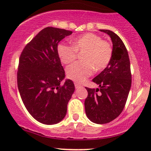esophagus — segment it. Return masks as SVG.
<instances>
[{"instance_id": "1", "label": "esophagus", "mask_w": 151, "mask_h": 151, "mask_svg": "<svg viewBox=\"0 0 151 151\" xmlns=\"http://www.w3.org/2000/svg\"><path fill=\"white\" fill-rule=\"evenodd\" d=\"M81 86L80 85H78V83H75V87H76V89H78V88H79V87H81Z\"/></svg>"}]
</instances>
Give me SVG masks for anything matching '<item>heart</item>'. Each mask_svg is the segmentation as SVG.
<instances>
[{
  "label": "heart",
  "instance_id": "b5f03b06",
  "mask_svg": "<svg viewBox=\"0 0 151 151\" xmlns=\"http://www.w3.org/2000/svg\"><path fill=\"white\" fill-rule=\"evenodd\" d=\"M77 52H84L81 62H76L66 68V76L76 83H83L96 71L104 70L111 61L113 50L109 42L98 35L87 33L72 40V46L59 43L57 54L61 62L68 64L75 60Z\"/></svg>",
  "mask_w": 151,
  "mask_h": 151
}]
</instances>
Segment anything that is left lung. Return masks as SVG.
I'll return each mask as SVG.
<instances>
[{
    "instance_id": "1",
    "label": "left lung",
    "mask_w": 151,
    "mask_h": 151,
    "mask_svg": "<svg viewBox=\"0 0 151 151\" xmlns=\"http://www.w3.org/2000/svg\"><path fill=\"white\" fill-rule=\"evenodd\" d=\"M107 33L113 42V55L106 68L92 81L99 88L85 87L88 95L85 101L86 115L92 122L106 124L115 120L123 111L132 85L128 52L118 35L110 30Z\"/></svg>"
}]
</instances>
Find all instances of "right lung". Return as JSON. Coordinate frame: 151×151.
<instances>
[{
    "label": "right lung",
    "mask_w": 151,
    "mask_h": 151,
    "mask_svg": "<svg viewBox=\"0 0 151 151\" xmlns=\"http://www.w3.org/2000/svg\"><path fill=\"white\" fill-rule=\"evenodd\" d=\"M72 33L58 28H45L25 46L20 55L19 92L29 113L42 124H57L64 118L75 90L69 79L61 85L65 71L57 54L59 42Z\"/></svg>",
    "instance_id": "obj_1"
}]
</instances>
